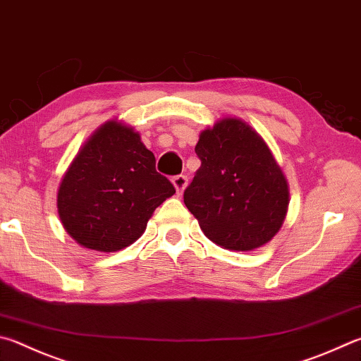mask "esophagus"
Segmentation results:
<instances>
[{"label":"esophagus","mask_w":361,"mask_h":361,"mask_svg":"<svg viewBox=\"0 0 361 361\" xmlns=\"http://www.w3.org/2000/svg\"><path fill=\"white\" fill-rule=\"evenodd\" d=\"M172 183H173V186L176 189V192L181 194L183 191H185V188L188 185V176L186 175H176L172 178Z\"/></svg>","instance_id":"esophagus-1"}]
</instances>
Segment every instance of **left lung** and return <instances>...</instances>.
Instances as JSON below:
<instances>
[{"mask_svg":"<svg viewBox=\"0 0 361 361\" xmlns=\"http://www.w3.org/2000/svg\"><path fill=\"white\" fill-rule=\"evenodd\" d=\"M200 167L185 189V205L203 233L226 249L251 251L283 226L289 189L260 135L237 118L200 134Z\"/></svg>","mask_w":361,"mask_h":361,"instance_id":"left-lung-1","label":"left lung"}]
</instances>
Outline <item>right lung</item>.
<instances>
[{"label": "right lung", "mask_w": 361, "mask_h": 361, "mask_svg": "<svg viewBox=\"0 0 361 361\" xmlns=\"http://www.w3.org/2000/svg\"><path fill=\"white\" fill-rule=\"evenodd\" d=\"M173 194L139 134L109 121L72 161L58 191V213L77 243L114 252L140 238L154 209Z\"/></svg>", "instance_id": "add662e5"}]
</instances>
